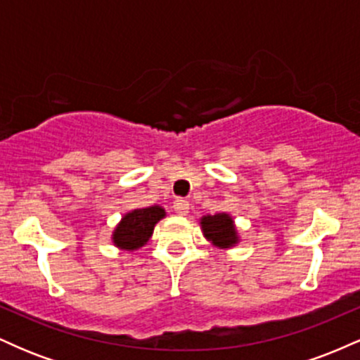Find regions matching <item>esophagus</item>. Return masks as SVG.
Wrapping results in <instances>:
<instances>
[{
  "mask_svg": "<svg viewBox=\"0 0 360 360\" xmlns=\"http://www.w3.org/2000/svg\"><path fill=\"white\" fill-rule=\"evenodd\" d=\"M172 208H174V212L177 214L184 217V214L189 213V201L183 200V198H177V200L174 201V205H172Z\"/></svg>",
  "mask_w": 360,
  "mask_h": 360,
  "instance_id": "esophagus-1",
  "label": "esophagus"
}]
</instances>
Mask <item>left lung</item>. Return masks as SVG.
<instances>
[{
  "label": "left lung",
  "instance_id": "obj_1",
  "mask_svg": "<svg viewBox=\"0 0 360 360\" xmlns=\"http://www.w3.org/2000/svg\"><path fill=\"white\" fill-rule=\"evenodd\" d=\"M201 229H203L205 237L213 245L221 247V249H229V247H232L238 242L237 230H235L232 217L226 213L203 217L201 218Z\"/></svg>",
  "mask_w": 360,
  "mask_h": 360
}]
</instances>
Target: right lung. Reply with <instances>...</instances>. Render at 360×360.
<instances>
[{
	"instance_id": "right-lung-1",
	"label": "right lung",
	"mask_w": 360,
	"mask_h": 360,
	"mask_svg": "<svg viewBox=\"0 0 360 360\" xmlns=\"http://www.w3.org/2000/svg\"><path fill=\"white\" fill-rule=\"evenodd\" d=\"M166 217L160 206H148L127 213L113 232L115 245L123 250H137L152 237L155 223Z\"/></svg>"
}]
</instances>
